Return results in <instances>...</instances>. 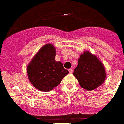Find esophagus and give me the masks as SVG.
<instances>
[{"label": "esophagus", "mask_w": 124, "mask_h": 124, "mask_svg": "<svg viewBox=\"0 0 124 124\" xmlns=\"http://www.w3.org/2000/svg\"><path fill=\"white\" fill-rule=\"evenodd\" d=\"M69 73H73V69H69Z\"/></svg>", "instance_id": "esophagus-1"}]
</instances>
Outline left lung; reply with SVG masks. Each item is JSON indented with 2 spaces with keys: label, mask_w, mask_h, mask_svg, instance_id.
<instances>
[{
  "label": "left lung",
  "mask_w": 124,
  "mask_h": 124,
  "mask_svg": "<svg viewBox=\"0 0 124 124\" xmlns=\"http://www.w3.org/2000/svg\"><path fill=\"white\" fill-rule=\"evenodd\" d=\"M73 75L83 89L90 91L104 83L106 73L102 62L97 57L86 51L80 55Z\"/></svg>",
  "instance_id": "left-lung-1"
}]
</instances>
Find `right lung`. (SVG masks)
I'll return each mask as SVG.
<instances>
[{
	"label": "right lung",
	"instance_id": "1",
	"mask_svg": "<svg viewBox=\"0 0 124 124\" xmlns=\"http://www.w3.org/2000/svg\"><path fill=\"white\" fill-rule=\"evenodd\" d=\"M56 51L53 45L43 46L27 67L28 78L36 89L48 92L57 87L69 73L60 62L55 60Z\"/></svg>",
	"mask_w": 124,
	"mask_h": 124
}]
</instances>
